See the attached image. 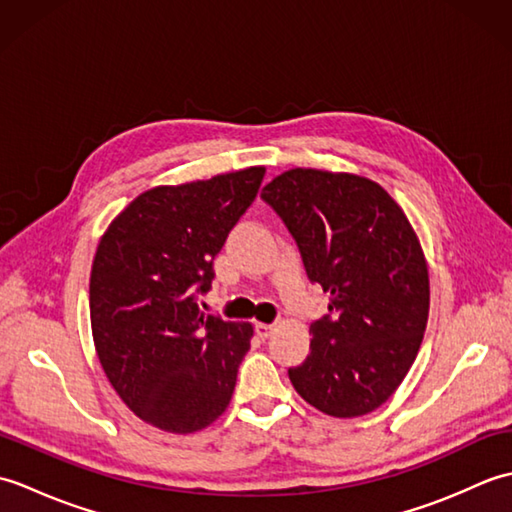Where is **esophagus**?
Masks as SVG:
<instances>
[{"label":"esophagus","mask_w":512,"mask_h":512,"mask_svg":"<svg viewBox=\"0 0 512 512\" xmlns=\"http://www.w3.org/2000/svg\"><path fill=\"white\" fill-rule=\"evenodd\" d=\"M255 332H257L259 339L266 341L268 336L275 332V325H273V323H257V325H255Z\"/></svg>","instance_id":"esophagus-1"}]
</instances>
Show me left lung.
<instances>
[{
    "label": "left lung",
    "mask_w": 512,
    "mask_h": 512,
    "mask_svg": "<svg viewBox=\"0 0 512 512\" xmlns=\"http://www.w3.org/2000/svg\"><path fill=\"white\" fill-rule=\"evenodd\" d=\"M262 200L286 224L308 279L330 292L310 325V356L292 387L334 418H356L394 394L416 361L429 317V270L416 233L380 184L290 169Z\"/></svg>",
    "instance_id": "left-lung-1"
}]
</instances>
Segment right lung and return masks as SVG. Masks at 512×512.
Here are the masks:
<instances>
[{"instance_id": "1", "label": "right lung", "mask_w": 512, "mask_h": 512, "mask_svg": "<svg viewBox=\"0 0 512 512\" xmlns=\"http://www.w3.org/2000/svg\"><path fill=\"white\" fill-rule=\"evenodd\" d=\"M264 173L248 167L140 193L96 248V354L125 405L162 431H200L231 402L253 325L204 314L198 299Z\"/></svg>"}]
</instances>
